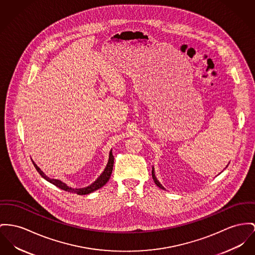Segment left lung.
<instances>
[{"mask_svg": "<svg viewBox=\"0 0 255 255\" xmlns=\"http://www.w3.org/2000/svg\"><path fill=\"white\" fill-rule=\"evenodd\" d=\"M152 176H153V182H154V184H155L157 187H160L161 189H165L164 187L161 186V184H160V183L157 181V179H156V177H155V175H154V170H153V169H152Z\"/></svg>", "mask_w": 255, "mask_h": 255, "instance_id": "obj_1", "label": "left lung"}]
</instances>
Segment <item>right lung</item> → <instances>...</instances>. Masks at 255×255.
Here are the masks:
<instances>
[{
	"label": "right lung",
	"mask_w": 255,
	"mask_h": 255,
	"mask_svg": "<svg viewBox=\"0 0 255 255\" xmlns=\"http://www.w3.org/2000/svg\"><path fill=\"white\" fill-rule=\"evenodd\" d=\"M33 164H34L35 169L37 170V172L40 174V176L42 178H44L47 182L51 183L54 186L65 190V191H68V192H72V193H76V194H79V195H85V194H89L99 188L103 187L110 179L111 177V174H112V170H113V165H114V156L112 154V151H110L109 153V159H108V162H107V165L105 167L104 171L101 174V176L92 184L90 185L89 187H82V188H71V187H68L65 183H63L62 181L60 180H56V179H50L49 177H47L40 168L34 163L33 161Z\"/></svg>",
	"instance_id": "1"
}]
</instances>
